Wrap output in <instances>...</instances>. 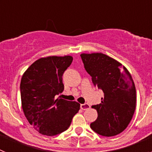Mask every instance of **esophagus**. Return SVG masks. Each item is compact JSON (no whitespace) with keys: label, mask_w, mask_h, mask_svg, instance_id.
I'll use <instances>...</instances> for the list:
<instances>
[{"label":"esophagus","mask_w":152,"mask_h":152,"mask_svg":"<svg viewBox=\"0 0 152 152\" xmlns=\"http://www.w3.org/2000/svg\"><path fill=\"white\" fill-rule=\"evenodd\" d=\"M91 108L90 105L88 103H84V104H80V109H82L83 110H86L88 109Z\"/></svg>","instance_id":"34e87169"}]
</instances>
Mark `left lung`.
I'll list each match as a JSON object with an SVG mask.
<instances>
[{"label":"left lung","instance_id":"1","mask_svg":"<svg viewBox=\"0 0 152 152\" xmlns=\"http://www.w3.org/2000/svg\"><path fill=\"white\" fill-rule=\"evenodd\" d=\"M80 57L94 84L103 92L101 103L92 106L98 116L91 129L103 136L121 133L129 124L136 107V90L129 72L101 52L81 53Z\"/></svg>","mask_w":152,"mask_h":152}]
</instances>
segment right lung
<instances>
[{"label": "right lung", "mask_w": 152, "mask_h": 152, "mask_svg": "<svg viewBox=\"0 0 152 152\" xmlns=\"http://www.w3.org/2000/svg\"><path fill=\"white\" fill-rule=\"evenodd\" d=\"M71 56H47L36 60L21 78L20 95L23 111L29 124L40 134L53 136L65 131L80 103L56 99L64 90L62 75L71 65Z\"/></svg>", "instance_id": "1"}]
</instances>
